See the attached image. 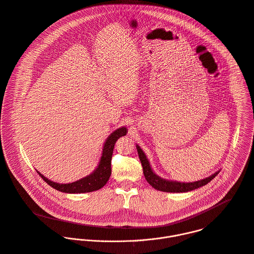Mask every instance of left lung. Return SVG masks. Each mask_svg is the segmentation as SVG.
I'll return each instance as SVG.
<instances>
[{
    "label": "left lung",
    "instance_id": "1",
    "mask_svg": "<svg viewBox=\"0 0 254 254\" xmlns=\"http://www.w3.org/2000/svg\"><path fill=\"white\" fill-rule=\"evenodd\" d=\"M136 149L138 153V157L140 159L141 165H142V171L144 178L146 182L155 190L159 191H164V192H189L191 190H194L196 189H199L205 185H207L210 181H212L220 172L217 171L213 175L209 176L208 178H205L203 180L193 182V183H181L177 181H168L166 179H162L158 177L153 171L150 166V163L143 152V150L139 147V145L136 144Z\"/></svg>",
    "mask_w": 254,
    "mask_h": 254
}]
</instances>
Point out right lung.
<instances>
[{"instance_id":"obj_1","label":"right lung","mask_w":254,"mask_h":254,"mask_svg":"<svg viewBox=\"0 0 254 254\" xmlns=\"http://www.w3.org/2000/svg\"><path fill=\"white\" fill-rule=\"evenodd\" d=\"M127 132V129L126 127H122L116 129L115 131H113L104 143L102 156L100 158V162L96 170L89 176L84 177L76 182L69 183V184L55 183L47 179L38 171L37 173L49 186L64 193H84V192L96 191L102 189L103 187H105V185L108 183L112 174L111 160H112V155H113L116 141L121 136L126 135Z\"/></svg>"}]
</instances>
